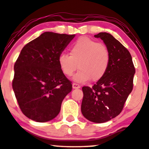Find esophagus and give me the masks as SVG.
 Here are the masks:
<instances>
[{
	"label": "esophagus",
	"instance_id": "obj_1",
	"mask_svg": "<svg viewBox=\"0 0 149 149\" xmlns=\"http://www.w3.org/2000/svg\"><path fill=\"white\" fill-rule=\"evenodd\" d=\"M72 87L74 89H77V88H80V86H79V84H77L74 83L72 84Z\"/></svg>",
	"mask_w": 149,
	"mask_h": 149
}]
</instances>
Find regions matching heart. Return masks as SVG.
Returning <instances> with one entry per match:
<instances>
[{
    "label": "heart",
    "instance_id": "1",
    "mask_svg": "<svg viewBox=\"0 0 149 149\" xmlns=\"http://www.w3.org/2000/svg\"><path fill=\"white\" fill-rule=\"evenodd\" d=\"M70 54H60L58 65L68 77L72 76L78 67L79 72L74 77L78 82H86L90 79L100 80L109 65L110 52L107 45L86 36L79 38L71 46Z\"/></svg>",
    "mask_w": 149,
    "mask_h": 149
}]
</instances>
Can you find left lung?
<instances>
[{
	"mask_svg": "<svg viewBox=\"0 0 149 149\" xmlns=\"http://www.w3.org/2000/svg\"><path fill=\"white\" fill-rule=\"evenodd\" d=\"M110 52V63L105 75L92 88L82 87L84 97L81 111L88 120L104 123L120 113L133 89L135 68L130 52L106 32L95 35Z\"/></svg>",
	"mask_w": 149,
	"mask_h": 149,
	"instance_id": "1",
	"label": "left lung"
}]
</instances>
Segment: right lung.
<instances>
[{
    "mask_svg": "<svg viewBox=\"0 0 149 149\" xmlns=\"http://www.w3.org/2000/svg\"><path fill=\"white\" fill-rule=\"evenodd\" d=\"M75 35L46 32L24 46L14 65L13 89L23 113L46 122L59 113L72 81L62 72L58 58Z\"/></svg>",
    "mask_w": 149,
    "mask_h": 149,
    "instance_id": "obj_1",
    "label": "right lung"
}]
</instances>
